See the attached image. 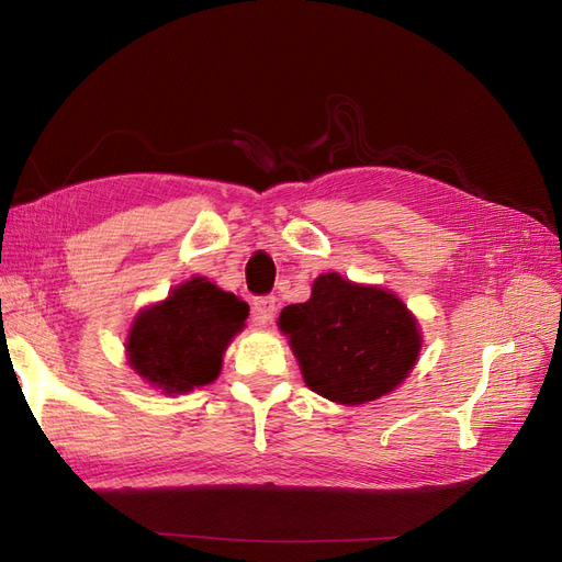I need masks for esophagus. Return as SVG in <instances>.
Instances as JSON below:
<instances>
[{"label":"esophagus","instance_id":"1","mask_svg":"<svg viewBox=\"0 0 562 562\" xmlns=\"http://www.w3.org/2000/svg\"><path fill=\"white\" fill-rule=\"evenodd\" d=\"M277 314V300L274 295H260L252 300V321L258 323V326H267L271 323Z\"/></svg>","mask_w":562,"mask_h":562}]
</instances>
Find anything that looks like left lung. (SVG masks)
<instances>
[{
	"label": "left lung",
	"instance_id": "obj_1",
	"mask_svg": "<svg viewBox=\"0 0 562 562\" xmlns=\"http://www.w3.org/2000/svg\"><path fill=\"white\" fill-rule=\"evenodd\" d=\"M279 326L291 337L307 386L342 405L396 389L422 347L417 321L396 295L337 274L318 277L312 297L288 304Z\"/></svg>",
	"mask_w": 562,
	"mask_h": 562
}]
</instances>
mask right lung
<instances>
[{
    "label": "right lung",
    "mask_w": 562,
    "mask_h": 562,
    "mask_svg": "<svg viewBox=\"0 0 562 562\" xmlns=\"http://www.w3.org/2000/svg\"><path fill=\"white\" fill-rule=\"evenodd\" d=\"M248 304L206 279H192L135 318L126 351L133 370L166 394L211 384Z\"/></svg>",
    "instance_id": "1"
}]
</instances>
